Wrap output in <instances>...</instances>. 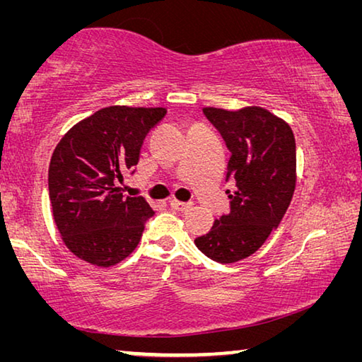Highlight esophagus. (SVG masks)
Here are the masks:
<instances>
[{"mask_svg": "<svg viewBox=\"0 0 362 362\" xmlns=\"http://www.w3.org/2000/svg\"><path fill=\"white\" fill-rule=\"evenodd\" d=\"M170 207H173V209H175V211H188L189 207L193 206V203H183V201H177V199H170Z\"/></svg>", "mask_w": 362, "mask_h": 362, "instance_id": "obj_1", "label": "esophagus"}]
</instances>
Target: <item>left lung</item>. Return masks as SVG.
<instances>
[{
	"label": "left lung",
	"instance_id": "obj_1",
	"mask_svg": "<svg viewBox=\"0 0 362 362\" xmlns=\"http://www.w3.org/2000/svg\"><path fill=\"white\" fill-rule=\"evenodd\" d=\"M206 118L231 151L226 182L230 212L196 238L201 252L218 263H235L262 247L283 220L296 189V137L291 126L268 110L246 107L236 112L203 108Z\"/></svg>",
	"mask_w": 362,
	"mask_h": 362
}]
</instances>
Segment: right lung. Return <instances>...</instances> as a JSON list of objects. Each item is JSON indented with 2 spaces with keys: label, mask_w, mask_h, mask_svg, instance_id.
Returning <instances> with one entry per match:
<instances>
[{
  "label": "right lung",
  "mask_w": 362,
  "mask_h": 362,
  "mask_svg": "<svg viewBox=\"0 0 362 362\" xmlns=\"http://www.w3.org/2000/svg\"><path fill=\"white\" fill-rule=\"evenodd\" d=\"M166 108L115 105L79 121L49 164V199L65 246L97 267L134 252L153 214L144 196H124L116 183L137 166L140 148Z\"/></svg>",
  "instance_id": "right-lung-1"
}]
</instances>
